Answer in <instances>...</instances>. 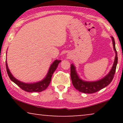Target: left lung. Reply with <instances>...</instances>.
I'll use <instances>...</instances> for the list:
<instances>
[{
	"label": "left lung",
	"mask_w": 123,
	"mask_h": 123,
	"mask_svg": "<svg viewBox=\"0 0 123 123\" xmlns=\"http://www.w3.org/2000/svg\"><path fill=\"white\" fill-rule=\"evenodd\" d=\"M111 37L112 40V44H113L114 49L115 50L116 55L111 69L108 74L104 78L95 82L84 81L79 78L78 75L75 71V68L74 65H70V77H71L72 83L75 89H77L80 92L86 93H95L108 86L113 80L117 63V55L115 48V40H114L113 37Z\"/></svg>",
	"instance_id": "1"
}]
</instances>
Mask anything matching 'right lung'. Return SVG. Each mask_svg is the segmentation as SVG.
<instances>
[{"label":"right lung","mask_w":123,"mask_h":123,"mask_svg":"<svg viewBox=\"0 0 123 123\" xmlns=\"http://www.w3.org/2000/svg\"><path fill=\"white\" fill-rule=\"evenodd\" d=\"M61 62V60H56L53 62V63L51 65L50 67L49 70L48 74L46 77L43 79L41 81L37 82V83H23L19 80H18L14 78L11 72H10L9 69H8L7 63L6 61V72H7L8 75L10 79L12 80V81L18 85L22 90L28 92H41L45 90L47 87L49 86V84L51 82V77L53 75L54 72L55 71L59 63Z\"/></svg>","instance_id":"right-lung-1"}]
</instances>
